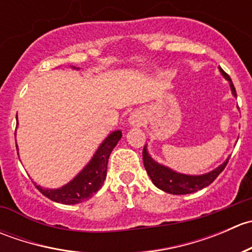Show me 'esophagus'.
<instances>
[{
    "instance_id": "esophagus-1",
    "label": "esophagus",
    "mask_w": 252,
    "mask_h": 252,
    "mask_svg": "<svg viewBox=\"0 0 252 252\" xmlns=\"http://www.w3.org/2000/svg\"><path fill=\"white\" fill-rule=\"evenodd\" d=\"M142 121H144V118H142L141 114L139 113V112H135V113H133L130 116V123L131 124H135V126H140V124H142Z\"/></svg>"
}]
</instances>
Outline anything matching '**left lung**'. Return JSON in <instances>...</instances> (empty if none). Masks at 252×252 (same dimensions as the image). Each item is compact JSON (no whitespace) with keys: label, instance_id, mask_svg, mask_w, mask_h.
Instances as JSON below:
<instances>
[{"label":"left lung","instance_id":"1","mask_svg":"<svg viewBox=\"0 0 252 252\" xmlns=\"http://www.w3.org/2000/svg\"><path fill=\"white\" fill-rule=\"evenodd\" d=\"M220 72H222V74L224 75V78L230 83V89H232L233 95L236 96V91L234 85H233L232 83V79L229 78V75H228L222 68H220ZM142 159H144L145 169H146L149 177L151 178L152 183H154L158 189L173 195L191 194V192H195L197 191V190H201L204 189V188L208 187L218 175L222 173L223 169L227 166L228 161H229V158H228L224 163L220 164L218 168L210 172V173H206L202 175H185L177 173V172L172 171V169L167 168V167L155 162L154 159L149 156V154H147L146 146H144V150H142Z\"/></svg>","mask_w":252,"mask_h":252}]
</instances>
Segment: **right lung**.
<instances>
[{
	"label": "right lung",
	"instance_id": "right-lung-1",
	"mask_svg": "<svg viewBox=\"0 0 252 252\" xmlns=\"http://www.w3.org/2000/svg\"><path fill=\"white\" fill-rule=\"evenodd\" d=\"M122 131H113L101 144L90 163L79 173L70 183L60 189H42L36 185L42 195L55 202L64 205H74L90 199L97 190L101 189L107 174V163L112 150L121 140Z\"/></svg>",
	"mask_w": 252,
	"mask_h": 252
}]
</instances>
